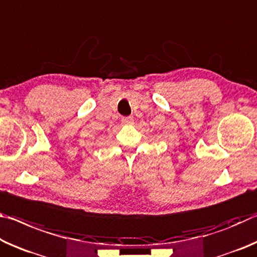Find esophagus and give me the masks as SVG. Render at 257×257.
I'll use <instances>...</instances> for the list:
<instances>
[{"mask_svg": "<svg viewBox=\"0 0 257 257\" xmlns=\"http://www.w3.org/2000/svg\"><path fill=\"white\" fill-rule=\"evenodd\" d=\"M122 123L125 125H130L134 123V119L132 116H127V117H122Z\"/></svg>", "mask_w": 257, "mask_h": 257, "instance_id": "34e87169", "label": "esophagus"}]
</instances>
